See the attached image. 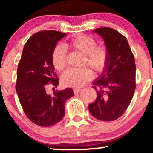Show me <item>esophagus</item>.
<instances>
[{
	"mask_svg": "<svg viewBox=\"0 0 153 153\" xmlns=\"http://www.w3.org/2000/svg\"><path fill=\"white\" fill-rule=\"evenodd\" d=\"M81 90H82L81 88H74L73 89V92H74L75 94H78V93Z\"/></svg>",
	"mask_w": 153,
	"mask_h": 153,
	"instance_id": "esophagus-1",
	"label": "esophagus"
}]
</instances>
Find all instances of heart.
<instances>
[{
	"label": "heart",
	"instance_id": "b5f03b06",
	"mask_svg": "<svg viewBox=\"0 0 153 153\" xmlns=\"http://www.w3.org/2000/svg\"><path fill=\"white\" fill-rule=\"evenodd\" d=\"M96 45L92 36L81 34L72 39L65 47L67 48L85 54L84 65H88L97 73H102L108 60V49L103 45ZM52 62L54 69L61 71L66 67V52L64 47H54L52 54ZM94 74L88 68L81 70L68 69L61 76V82L65 87H81L92 79Z\"/></svg>",
	"mask_w": 153,
	"mask_h": 153
}]
</instances>
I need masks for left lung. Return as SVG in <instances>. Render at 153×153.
<instances>
[{
  "label": "left lung",
  "mask_w": 153,
  "mask_h": 153,
  "mask_svg": "<svg viewBox=\"0 0 153 153\" xmlns=\"http://www.w3.org/2000/svg\"><path fill=\"white\" fill-rule=\"evenodd\" d=\"M108 51V60L101 75L94 81L97 98L88 106L91 115L99 120L117 119L130 104L136 88L134 54L125 36L111 28L96 29Z\"/></svg>",
  "instance_id": "obj_1"
}]
</instances>
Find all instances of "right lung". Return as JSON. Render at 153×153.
Instances as JSON below:
<instances>
[{"instance_id": "1", "label": "right lung", "mask_w": 153, "mask_h": 153, "mask_svg": "<svg viewBox=\"0 0 153 153\" xmlns=\"http://www.w3.org/2000/svg\"><path fill=\"white\" fill-rule=\"evenodd\" d=\"M57 31H41L26 42L17 69L16 90L24 113L33 123L51 127L65 117V103L74 96L72 88L47 94L48 83L57 88L52 54L56 45L66 36Z\"/></svg>"}]
</instances>
